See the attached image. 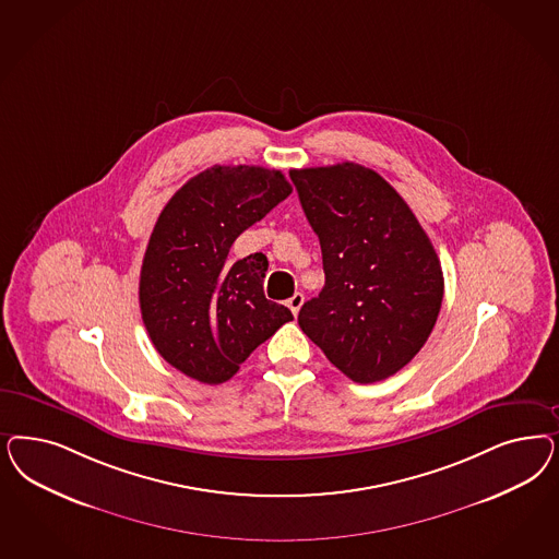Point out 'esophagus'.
<instances>
[{"label":"esophagus","instance_id":"esophagus-1","mask_svg":"<svg viewBox=\"0 0 559 559\" xmlns=\"http://www.w3.org/2000/svg\"><path fill=\"white\" fill-rule=\"evenodd\" d=\"M286 305H288L289 310H292L294 314H298V310L305 305V294H302V292H296Z\"/></svg>","mask_w":559,"mask_h":559}]
</instances>
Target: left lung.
<instances>
[{
    "label": "left lung",
    "mask_w": 559,
    "mask_h": 559,
    "mask_svg": "<svg viewBox=\"0 0 559 559\" xmlns=\"http://www.w3.org/2000/svg\"><path fill=\"white\" fill-rule=\"evenodd\" d=\"M323 252L324 286L300 329L347 379H389L428 342L444 296L432 242L379 173L356 163L289 170Z\"/></svg>",
    "instance_id": "1"
}]
</instances>
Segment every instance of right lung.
I'll return each mask as SVG.
<instances>
[{"instance_id":"1","label":"right lung","mask_w":559,"mask_h":559,"mask_svg":"<svg viewBox=\"0 0 559 559\" xmlns=\"http://www.w3.org/2000/svg\"><path fill=\"white\" fill-rule=\"evenodd\" d=\"M289 193L282 170L216 164L164 205L145 249L140 308L154 347L182 374L226 382L294 319L263 294V252L228 261L236 238Z\"/></svg>"}]
</instances>
